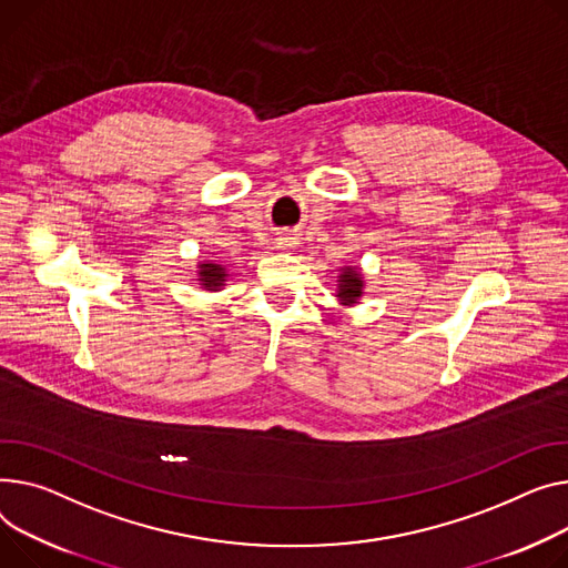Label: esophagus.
<instances>
[{
  "mask_svg": "<svg viewBox=\"0 0 568 568\" xmlns=\"http://www.w3.org/2000/svg\"><path fill=\"white\" fill-rule=\"evenodd\" d=\"M276 246L278 248H294L296 246V237L290 235V233H283L276 237Z\"/></svg>",
  "mask_w": 568,
  "mask_h": 568,
  "instance_id": "esophagus-1",
  "label": "esophagus"
}]
</instances>
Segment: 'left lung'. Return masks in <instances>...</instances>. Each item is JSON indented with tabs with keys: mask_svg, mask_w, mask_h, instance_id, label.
I'll return each instance as SVG.
<instances>
[{
	"mask_svg": "<svg viewBox=\"0 0 568 568\" xmlns=\"http://www.w3.org/2000/svg\"><path fill=\"white\" fill-rule=\"evenodd\" d=\"M365 294V276L356 264H343L335 276V301L343 308H352L361 304Z\"/></svg>",
	"mask_w": 568,
	"mask_h": 568,
	"instance_id": "obj_1",
	"label": "left lung"
}]
</instances>
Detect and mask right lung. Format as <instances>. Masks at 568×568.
Masks as SVG:
<instances>
[{"instance_id": "1", "label": "right lung", "mask_w": 568, "mask_h": 568, "mask_svg": "<svg viewBox=\"0 0 568 568\" xmlns=\"http://www.w3.org/2000/svg\"><path fill=\"white\" fill-rule=\"evenodd\" d=\"M229 267L216 260H201L196 264V281L205 292H221L225 283H229Z\"/></svg>"}]
</instances>
